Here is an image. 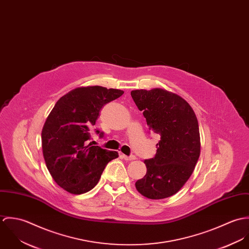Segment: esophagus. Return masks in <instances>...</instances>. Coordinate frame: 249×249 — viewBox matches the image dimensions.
I'll return each mask as SVG.
<instances>
[{
    "label": "esophagus",
    "mask_w": 249,
    "mask_h": 249,
    "mask_svg": "<svg viewBox=\"0 0 249 249\" xmlns=\"http://www.w3.org/2000/svg\"><path fill=\"white\" fill-rule=\"evenodd\" d=\"M122 157H123L124 160H126V161H132V160H135V159H136V156H135V155H129V156H127V155H125V154H122Z\"/></svg>",
    "instance_id": "1"
}]
</instances>
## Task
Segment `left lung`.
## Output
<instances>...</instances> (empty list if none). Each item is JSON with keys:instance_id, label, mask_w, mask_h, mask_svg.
Masks as SVG:
<instances>
[{"instance_id": "8db88e82", "label": "left lung", "mask_w": 249, "mask_h": 249, "mask_svg": "<svg viewBox=\"0 0 249 249\" xmlns=\"http://www.w3.org/2000/svg\"><path fill=\"white\" fill-rule=\"evenodd\" d=\"M131 97L149 130L160 137L156 154L146 159V174L135 183L150 199L174 196L192 176L200 154L196 116L191 106L172 92L155 88L134 90Z\"/></svg>"}]
</instances>
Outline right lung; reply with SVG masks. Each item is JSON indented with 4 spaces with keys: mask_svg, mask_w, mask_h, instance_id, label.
Listing matches in <instances>:
<instances>
[{
    "mask_svg": "<svg viewBox=\"0 0 249 249\" xmlns=\"http://www.w3.org/2000/svg\"><path fill=\"white\" fill-rule=\"evenodd\" d=\"M123 94L102 86L75 88L61 97L48 116L41 134L43 155L51 176L65 191L89 192L107 164L118 158L117 151L88 142L101 109ZM95 132L104 137L99 129Z\"/></svg>",
    "mask_w": 249,
    "mask_h": 249,
    "instance_id": "1",
    "label": "right lung"
}]
</instances>
